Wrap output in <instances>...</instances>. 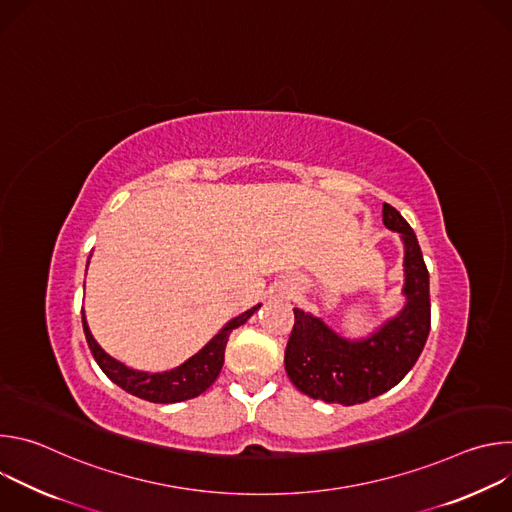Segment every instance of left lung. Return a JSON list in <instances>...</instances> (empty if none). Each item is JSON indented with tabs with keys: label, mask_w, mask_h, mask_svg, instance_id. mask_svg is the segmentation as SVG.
<instances>
[{
	"label": "left lung",
	"mask_w": 512,
	"mask_h": 512,
	"mask_svg": "<svg viewBox=\"0 0 512 512\" xmlns=\"http://www.w3.org/2000/svg\"><path fill=\"white\" fill-rule=\"evenodd\" d=\"M383 223L401 235L405 257V306L371 336L348 340L324 320L294 308V330L285 346V373L304 395L326 403L356 405L393 389L417 362L429 328V273L409 223L383 204Z\"/></svg>",
	"instance_id": "8db88e82"
}]
</instances>
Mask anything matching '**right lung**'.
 Masks as SVG:
<instances>
[{
  "label": "right lung",
  "mask_w": 512,
  "mask_h": 512,
  "mask_svg": "<svg viewBox=\"0 0 512 512\" xmlns=\"http://www.w3.org/2000/svg\"><path fill=\"white\" fill-rule=\"evenodd\" d=\"M259 308H261V304L253 306L251 310H247L241 316L227 322V326L218 332L202 350H198L194 356H190L184 364H180V367L166 371V373L133 371V369L125 367L123 362L109 356L93 338L87 318H85V310H83V330H85L89 348H91L97 364L101 367V371L115 385H119L123 391L131 393L139 399H145V401L178 403V401L198 397L216 381V377L221 375V369H223L225 348H227L231 332L235 328L243 326Z\"/></svg>",
  "instance_id": "add662e5"
}]
</instances>
